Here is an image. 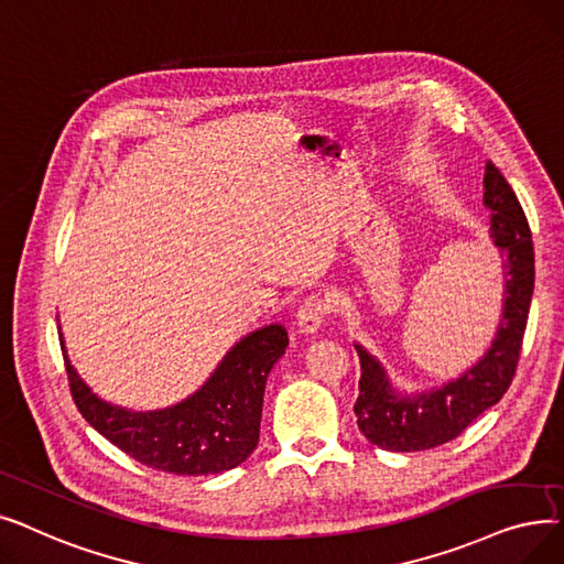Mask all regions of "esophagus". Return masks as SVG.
Instances as JSON below:
<instances>
[{"label": "esophagus", "instance_id": "obj_1", "mask_svg": "<svg viewBox=\"0 0 564 564\" xmlns=\"http://www.w3.org/2000/svg\"><path fill=\"white\" fill-rule=\"evenodd\" d=\"M328 303L324 299L318 296H310L301 307H299V314H296V324H299V330L305 333V335H314L318 333L321 324L326 321V314H328Z\"/></svg>", "mask_w": 564, "mask_h": 564}]
</instances>
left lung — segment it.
<instances>
[{
  "label": "left lung",
  "mask_w": 564,
  "mask_h": 564,
  "mask_svg": "<svg viewBox=\"0 0 564 564\" xmlns=\"http://www.w3.org/2000/svg\"><path fill=\"white\" fill-rule=\"evenodd\" d=\"M485 206L489 236L502 257L505 299L496 335L481 358L443 386L406 392L399 390L383 362L362 344L360 394L356 417L371 445L390 452H420L457 438L487 409L502 399L514 379L521 341L534 289V250L525 213L494 163L485 167Z\"/></svg>",
  "instance_id": "8db88e82"
}]
</instances>
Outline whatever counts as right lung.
<instances>
[{
	"instance_id": "right-lung-1",
	"label": "right lung",
	"mask_w": 564,
	"mask_h": 564,
	"mask_svg": "<svg viewBox=\"0 0 564 564\" xmlns=\"http://www.w3.org/2000/svg\"><path fill=\"white\" fill-rule=\"evenodd\" d=\"M70 392L83 417L135 462L174 475H218L243 464L259 443L268 373L286 351V328L240 337L199 390L167 409L132 411L100 399L66 354Z\"/></svg>"
}]
</instances>
